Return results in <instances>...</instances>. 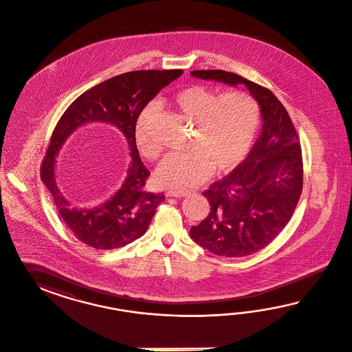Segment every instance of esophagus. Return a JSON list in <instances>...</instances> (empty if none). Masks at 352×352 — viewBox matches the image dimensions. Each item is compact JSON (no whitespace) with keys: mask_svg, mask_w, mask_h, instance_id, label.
Returning a JSON list of instances; mask_svg holds the SVG:
<instances>
[{"mask_svg":"<svg viewBox=\"0 0 352 352\" xmlns=\"http://www.w3.org/2000/svg\"><path fill=\"white\" fill-rule=\"evenodd\" d=\"M165 195H166L168 197H186V196L191 195V192L175 191V190H169V191L165 192Z\"/></svg>","mask_w":352,"mask_h":352,"instance_id":"obj_1","label":"esophagus"}]
</instances>
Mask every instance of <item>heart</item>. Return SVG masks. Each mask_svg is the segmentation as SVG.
I'll return each mask as SVG.
<instances>
[{
	"label": "heart",
	"mask_w": 352,
	"mask_h": 352,
	"mask_svg": "<svg viewBox=\"0 0 352 352\" xmlns=\"http://www.w3.org/2000/svg\"><path fill=\"white\" fill-rule=\"evenodd\" d=\"M169 104L179 118L192 121L190 149L168 155L156 169L161 186L187 190L205 181L213 170L227 173L244 160L261 122L256 98L246 91H228L217 96L209 87L192 85L173 94ZM153 109L142 111L135 125L139 153L156 159L160 144L151 137Z\"/></svg>",
	"instance_id": "obj_1"
}]
</instances>
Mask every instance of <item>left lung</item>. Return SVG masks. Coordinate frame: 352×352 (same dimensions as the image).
Here are the masks:
<instances>
[{
  "mask_svg": "<svg viewBox=\"0 0 352 352\" xmlns=\"http://www.w3.org/2000/svg\"><path fill=\"white\" fill-rule=\"evenodd\" d=\"M201 80L246 86L261 108V134L245 160L204 196L210 213L192 226V240L222 256H245L268 245L287 226L303 187L298 135L285 107L263 86L222 69L192 71Z\"/></svg>",
  "mask_w": 352,
  "mask_h": 352,
  "instance_id": "1",
  "label": "left lung"
}]
</instances>
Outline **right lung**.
Wrapping results in <instances>:
<instances>
[{"mask_svg":"<svg viewBox=\"0 0 352 352\" xmlns=\"http://www.w3.org/2000/svg\"><path fill=\"white\" fill-rule=\"evenodd\" d=\"M182 74V69H151L115 76L78 96L56 124L41 166V179L64 223L81 243L111 250L128 245L146 234L165 196L144 191L149 171L139 157L135 125L149 100ZM90 122H106L122 133L132 161L126 181L113 197L96 207H84L74 202L56 183L54 164L63 142L75 129Z\"/></svg>","mask_w":352,"mask_h":352,"instance_id":"1","label":"right lung"}]
</instances>
